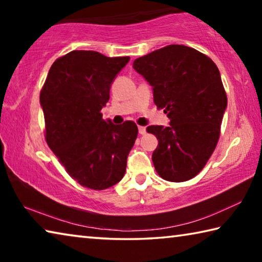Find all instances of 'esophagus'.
I'll use <instances>...</instances> for the list:
<instances>
[{
	"mask_svg": "<svg viewBox=\"0 0 262 262\" xmlns=\"http://www.w3.org/2000/svg\"><path fill=\"white\" fill-rule=\"evenodd\" d=\"M139 133L141 135H144L145 133H147V129H145V127L143 126H139Z\"/></svg>",
	"mask_w": 262,
	"mask_h": 262,
	"instance_id": "1",
	"label": "esophagus"
}]
</instances>
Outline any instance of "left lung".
Returning a JSON list of instances; mask_svg holds the SVG:
<instances>
[{"label": "left lung", "instance_id": "obj_1", "mask_svg": "<svg viewBox=\"0 0 262 262\" xmlns=\"http://www.w3.org/2000/svg\"><path fill=\"white\" fill-rule=\"evenodd\" d=\"M133 67L154 88V103L170 126H149L158 140L152 152L161 178H194L214 152L228 98L210 57L184 45H168L136 59Z\"/></svg>", "mask_w": 262, "mask_h": 262}]
</instances>
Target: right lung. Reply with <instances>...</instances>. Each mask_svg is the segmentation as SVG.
Here are the masks:
<instances>
[{
  "label": "right lung",
  "mask_w": 262,
  "mask_h": 262,
  "mask_svg": "<svg viewBox=\"0 0 262 262\" xmlns=\"http://www.w3.org/2000/svg\"><path fill=\"white\" fill-rule=\"evenodd\" d=\"M130 60L73 51L54 61L40 91L45 140L67 173L83 187L103 190L122 179L137 137L135 122L105 121L111 83Z\"/></svg>",
  "instance_id": "obj_1"
}]
</instances>
